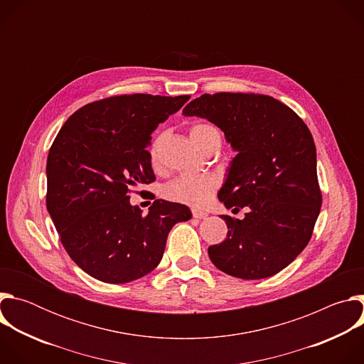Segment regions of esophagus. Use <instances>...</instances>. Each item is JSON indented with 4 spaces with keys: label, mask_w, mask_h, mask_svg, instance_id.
<instances>
[{
    "label": "esophagus",
    "mask_w": 364,
    "mask_h": 364,
    "mask_svg": "<svg viewBox=\"0 0 364 364\" xmlns=\"http://www.w3.org/2000/svg\"><path fill=\"white\" fill-rule=\"evenodd\" d=\"M207 215L205 212H203V210H198V209H193V218H196V219H205Z\"/></svg>",
    "instance_id": "1"
}]
</instances>
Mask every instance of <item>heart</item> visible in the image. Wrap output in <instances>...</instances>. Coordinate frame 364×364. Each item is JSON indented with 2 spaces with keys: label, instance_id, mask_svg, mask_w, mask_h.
<instances>
[{
  "label": "heart",
  "instance_id": "obj_1",
  "mask_svg": "<svg viewBox=\"0 0 364 364\" xmlns=\"http://www.w3.org/2000/svg\"><path fill=\"white\" fill-rule=\"evenodd\" d=\"M190 136L204 152L220 145V132L212 124H194L190 129ZM149 161L157 168L161 163V136L155 138L149 146ZM219 180L216 176L205 174L197 177H178L164 186L163 194L166 198L188 205H203L216 191Z\"/></svg>",
  "mask_w": 364,
  "mask_h": 364
}]
</instances>
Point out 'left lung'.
Wrapping results in <instances>:
<instances>
[{"label":"left lung","instance_id":"obj_1","mask_svg":"<svg viewBox=\"0 0 364 364\" xmlns=\"http://www.w3.org/2000/svg\"><path fill=\"white\" fill-rule=\"evenodd\" d=\"M183 114L215 124L237 152L218 197L247 213L222 216L228 237L209 246L210 261L240 279L278 274L308 245L321 209L308 127L282 102L253 93H204Z\"/></svg>","mask_w":364,"mask_h":364}]
</instances>
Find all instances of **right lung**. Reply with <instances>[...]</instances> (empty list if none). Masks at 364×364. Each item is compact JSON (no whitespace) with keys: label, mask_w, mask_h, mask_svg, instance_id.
<instances>
[{"label":"right lung","mask_w":364,"mask_h":364,"mask_svg":"<svg viewBox=\"0 0 364 364\" xmlns=\"http://www.w3.org/2000/svg\"><path fill=\"white\" fill-rule=\"evenodd\" d=\"M190 99L112 96L76 111L47 157V210L72 261L108 284L139 279L160 264L167 236L187 205L155 200L142 216L129 193L155 180L151 134Z\"/></svg>","instance_id":"right-lung-1"}]
</instances>
